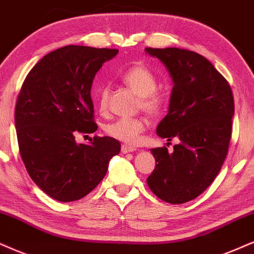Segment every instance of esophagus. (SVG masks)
I'll list each match as a JSON object with an SVG mask.
<instances>
[{"instance_id": "34e87169", "label": "esophagus", "mask_w": 254, "mask_h": 254, "mask_svg": "<svg viewBox=\"0 0 254 254\" xmlns=\"http://www.w3.org/2000/svg\"><path fill=\"white\" fill-rule=\"evenodd\" d=\"M137 149L133 146H130V145H127V144H123L122 145V152L123 153H127V152H133V151H136Z\"/></svg>"}]
</instances>
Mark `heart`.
Returning <instances> with one entry per match:
<instances>
[{
	"label": "heart",
	"instance_id": "obj_1",
	"mask_svg": "<svg viewBox=\"0 0 254 254\" xmlns=\"http://www.w3.org/2000/svg\"><path fill=\"white\" fill-rule=\"evenodd\" d=\"M125 85L132 89L139 96L138 108H142L150 115H158L164 108L165 97L157 90V77L144 64H133L124 70L121 75ZM110 88L108 84H102L97 89V104L101 111L108 108ZM149 125V121L144 116L131 118H117L105 127V132L115 139L125 144L134 145L139 142V137Z\"/></svg>",
	"mask_w": 254,
	"mask_h": 254
}]
</instances>
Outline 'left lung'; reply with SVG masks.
Instances as JSON below:
<instances>
[{
    "instance_id": "left-lung-1",
    "label": "left lung",
    "mask_w": 254,
    "mask_h": 254,
    "mask_svg": "<svg viewBox=\"0 0 254 254\" xmlns=\"http://www.w3.org/2000/svg\"><path fill=\"white\" fill-rule=\"evenodd\" d=\"M145 51L160 60L173 82L169 112L157 134L179 139L173 152L166 146L151 149L156 168L146 182L162 200L184 204L206 190L226 158L234 115L232 90L212 63L194 51Z\"/></svg>"
}]
</instances>
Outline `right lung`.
Masks as SVG:
<instances>
[{
	"label": "right lung",
	"instance_id": "add662e5",
	"mask_svg": "<svg viewBox=\"0 0 254 254\" xmlns=\"http://www.w3.org/2000/svg\"><path fill=\"white\" fill-rule=\"evenodd\" d=\"M117 49L66 46L38 61L25 77L15 107L18 149L38 188L59 201L78 200L104 178L121 151L111 137L77 144V132L97 130L91 85Z\"/></svg>",
	"mask_w": 254,
	"mask_h": 254
}]
</instances>
